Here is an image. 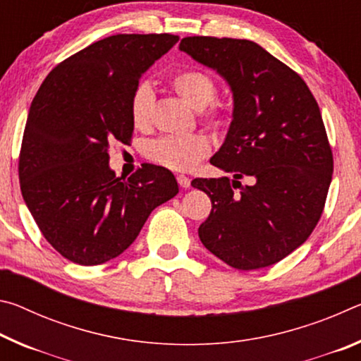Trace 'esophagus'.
<instances>
[{"label":"esophagus","instance_id":"obj_1","mask_svg":"<svg viewBox=\"0 0 361 361\" xmlns=\"http://www.w3.org/2000/svg\"><path fill=\"white\" fill-rule=\"evenodd\" d=\"M176 181H178V185L181 188H185V189H188L189 186H191V180H189L186 175H178V176H176Z\"/></svg>","mask_w":361,"mask_h":361}]
</instances>
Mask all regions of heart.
I'll list each match as a JSON object with an SVG mask.
<instances>
[{
  "label": "heart",
  "instance_id": "1",
  "mask_svg": "<svg viewBox=\"0 0 361 361\" xmlns=\"http://www.w3.org/2000/svg\"><path fill=\"white\" fill-rule=\"evenodd\" d=\"M170 85L181 100H185L195 111H200V116L205 121L216 124L221 119L219 109L212 106V102L216 95V84L207 73L199 70H181L170 79ZM152 106H154V92L148 84H140L133 90L130 99V119L135 129H148ZM210 149L209 138L200 133H192L185 137L157 138L148 145L146 154L159 166L176 170V172H188L209 156Z\"/></svg>",
  "mask_w": 361,
  "mask_h": 361
}]
</instances>
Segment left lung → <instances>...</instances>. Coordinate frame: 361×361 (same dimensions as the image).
I'll return each mask as SVG.
<instances>
[{
	"mask_svg": "<svg viewBox=\"0 0 361 361\" xmlns=\"http://www.w3.org/2000/svg\"><path fill=\"white\" fill-rule=\"evenodd\" d=\"M180 51L215 70L234 102L224 143L210 159L234 180L191 181L212 200L200 240L240 271L276 264L307 240L325 207L333 154L320 108L301 76L253 41L189 36Z\"/></svg>",
	"mask_w": 361,
	"mask_h": 361,
	"instance_id": "8db88e82",
	"label": "left lung"
}]
</instances>
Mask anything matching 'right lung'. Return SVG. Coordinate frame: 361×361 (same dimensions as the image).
<instances>
[{"instance_id": "obj_1", "label": "right lung", "mask_w": 361, "mask_h": 361, "mask_svg": "<svg viewBox=\"0 0 361 361\" xmlns=\"http://www.w3.org/2000/svg\"><path fill=\"white\" fill-rule=\"evenodd\" d=\"M178 39L108 36L57 65L35 95L19 159L22 195L46 240L76 264L119 256L149 213L178 194L173 173L152 164L116 176L108 152L132 137L140 78Z\"/></svg>"}]
</instances>
